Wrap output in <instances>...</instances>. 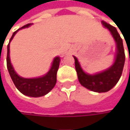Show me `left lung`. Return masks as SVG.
Returning a JSON list of instances; mask_svg holds the SVG:
<instances>
[{
	"label": "left lung",
	"instance_id": "left-lung-1",
	"mask_svg": "<svg viewBox=\"0 0 130 130\" xmlns=\"http://www.w3.org/2000/svg\"><path fill=\"white\" fill-rule=\"evenodd\" d=\"M102 24L109 30L117 44V52L114 64L102 72L91 75L85 73L82 70L77 59L74 56L75 69L80 84L87 89L96 92H108L117 84L121 77L125 62L123 40L117 32L116 28L108 24L105 21H102Z\"/></svg>",
	"mask_w": 130,
	"mask_h": 130
}]
</instances>
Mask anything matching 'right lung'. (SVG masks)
Returning a JSON list of instances; mask_svg holds the SVG:
<instances>
[{
	"instance_id": "1",
	"label": "right lung",
	"mask_w": 130,
	"mask_h": 130,
	"mask_svg": "<svg viewBox=\"0 0 130 130\" xmlns=\"http://www.w3.org/2000/svg\"><path fill=\"white\" fill-rule=\"evenodd\" d=\"M31 25V23L27 24L22 26V28H20L19 29H18L17 31H15L10 40V43L19 30L22 28H28ZM10 43L7 45V66L9 74L11 77V79L14 83L15 87L22 94L31 97H40L47 94L55 87L56 84V74L59 66L60 58L57 56L53 59L51 68L47 72V74H45L44 76L37 78H24L19 76L15 73L13 66L11 65L10 58Z\"/></svg>"
}]
</instances>
